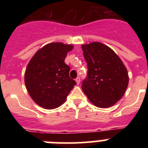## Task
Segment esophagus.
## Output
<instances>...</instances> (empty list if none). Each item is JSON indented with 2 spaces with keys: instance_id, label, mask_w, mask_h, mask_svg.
Returning <instances> with one entry per match:
<instances>
[{
  "instance_id": "34e87169",
  "label": "esophagus",
  "mask_w": 148,
  "mask_h": 148,
  "mask_svg": "<svg viewBox=\"0 0 148 148\" xmlns=\"http://www.w3.org/2000/svg\"><path fill=\"white\" fill-rule=\"evenodd\" d=\"M75 81H76V82H77V84H79V83H80V78H79V77H77V78L75 79Z\"/></svg>"
}]
</instances>
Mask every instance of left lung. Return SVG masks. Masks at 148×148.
Here are the masks:
<instances>
[{"label": "left lung", "mask_w": 148, "mask_h": 148, "mask_svg": "<svg viewBox=\"0 0 148 148\" xmlns=\"http://www.w3.org/2000/svg\"><path fill=\"white\" fill-rule=\"evenodd\" d=\"M87 63V78L82 90L88 99L99 108L115 104L123 97L129 83L127 70L120 58L100 42L82 46Z\"/></svg>", "instance_id": "left-lung-1"}]
</instances>
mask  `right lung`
I'll use <instances>...</instances> for the list:
<instances>
[{
    "mask_svg": "<svg viewBox=\"0 0 148 148\" xmlns=\"http://www.w3.org/2000/svg\"><path fill=\"white\" fill-rule=\"evenodd\" d=\"M74 48L71 44L50 43L38 50L28 62L24 82L31 99L49 110L59 107L77 84L69 77L64 59Z\"/></svg>",
    "mask_w": 148,
    "mask_h": 148,
    "instance_id": "right-lung-1",
    "label": "right lung"
}]
</instances>
